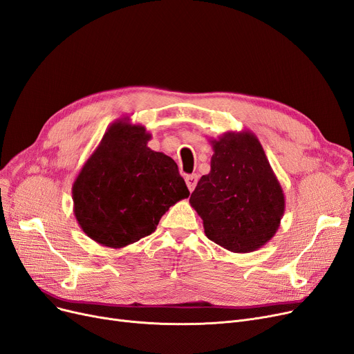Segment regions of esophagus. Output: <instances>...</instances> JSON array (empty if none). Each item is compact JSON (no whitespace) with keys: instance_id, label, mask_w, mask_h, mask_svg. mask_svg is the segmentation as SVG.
Instances as JSON below:
<instances>
[{"instance_id":"obj_1","label":"esophagus","mask_w":354,"mask_h":354,"mask_svg":"<svg viewBox=\"0 0 354 354\" xmlns=\"http://www.w3.org/2000/svg\"><path fill=\"white\" fill-rule=\"evenodd\" d=\"M185 182H187V187H188V189L192 192V191H194V188L196 187L198 176H196V175H188V176L185 178Z\"/></svg>"}]
</instances>
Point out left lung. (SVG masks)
Returning <instances> with one entry per match:
<instances>
[{"mask_svg": "<svg viewBox=\"0 0 354 354\" xmlns=\"http://www.w3.org/2000/svg\"><path fill=\"white\" fill-rule=\"evenodd\" d=\"M212 147L211 171L189 198L205 236L233 253L269 243L285 212V194L254 133L227 131Z\"/></svg>", "mask_w": 354, "mask_h": 354, "instance_id": "8db88e82", "label": "left lung"}]
</instances>
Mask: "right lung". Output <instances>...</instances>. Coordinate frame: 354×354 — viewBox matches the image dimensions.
Instances as JSON below:
<instances>
[{"label":"right lung","mask_w":354,"mask_h":354,"mask_svg":"<svg viewBox=\"0 0 354 354\" xmlns=\"http://www.w3.org/2000/svg\"><path fill=\"white\" fill-rule=\"evenodd\" d=\"M151 134L129 117L106 129L72 185L82 232L122 249L155 232L162 215L189 191L172 158L147 147Z\"/></svg>","instance_id":"obj_1"}]
</instances>
